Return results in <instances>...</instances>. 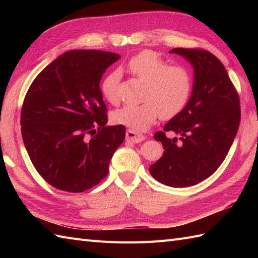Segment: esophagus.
I'll return each instance as SVG.
<instances>
[{"label": "esophagus", "mask_w": 258, "mask_h": 258, "mask_svg": "<svg viewBox=\"0 0 258 258\" xmlns=\"http://www.w3.org/2000/svg\"><path fill=\"white\" fill-rule=\"evenodd\" d=\"M145 140V136L141 133L135 132L132 130L126 131V141L132 142V143H141L142 141Z\"/></svg>", "instance_id": "1"}]
</instances>
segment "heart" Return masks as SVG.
I'll return each mask as SVG.
<instances>
[{
    "label": "heart",
    "mask_w": 258,
    "mask_h": 258,
    "mask_svg": "<svg viewBox=\"0 0 258 258\" xmlns=\"http://www.w3.org/2000/svg\"><path fill=\"white\" fill-rule=\"evenodd\" d=\"M128 72L145 84L143 103L127 105L113 114L115 123L133 131H144L160 116L172 118L183 111L187 104L193 78L189 70L182 65H169L152 51H143L130 59ZM118 72L108 74L102 83L104 97L111 103L119 101Z\"/></svg>",
    "instance_id": "heart-1"
}]
</instances>
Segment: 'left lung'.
<instances>
[{"label": "left lung", "instance_id": "left-lung-1", "mask_svg": "<svg viewBox=\"0 0 258 258\" xmlns=\"http://www.w3.org/2000/svg\"><path fill=\"white\" fill-rule=\"evenodd\" d=\"M194 69L193 91L186 106L164 126L180 139H168L163 132V156L150 166L158 182L171 187H187L210 177L231 149L240 122L239 97L222 62L197 48H173Z\"/></svg>", "mask_w": 258, "mask_h": 258}]
</instances>
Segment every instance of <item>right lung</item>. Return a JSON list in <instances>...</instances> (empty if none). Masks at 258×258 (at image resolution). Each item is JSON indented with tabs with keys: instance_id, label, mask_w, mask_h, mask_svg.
Segmentation results:
<instances>
[{
	"instance_id": "obj_1",
	"label": "right lung",
	"mask_w": 258,
	"mask_h": 258,
	"mask_svg": "<svg viewBox=\"0 0 258 258\" xmlns=\"http://www.w3.org/2000/svg\"><path fill=\"white\" fill-rule=\"evenodd\" d=\"M116 53L73 50L54 59L27 91L22 138L38 174L57 189L81 193L108 173L123 143V125L106 126L100 82Z\"/></svg>"
}]
</instances>
